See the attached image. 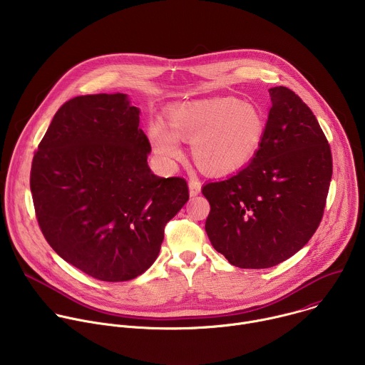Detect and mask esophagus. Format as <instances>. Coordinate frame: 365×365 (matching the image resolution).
<instances>
[{"mask_svg":"<svg viewBox=\"0 0 365 365\" xmlns=\"http://www.w3.org/2000/svg\"><path fill=\"white\" fill-rule=\"evenodd\" d=\"M189 193L190 196H196L200 193V182L196 178L189 179Z\"/></svg>","mask_w":365,"mask_h":365,"instance_id":"esophagus-1","label":"esophagus"}]
</instances>
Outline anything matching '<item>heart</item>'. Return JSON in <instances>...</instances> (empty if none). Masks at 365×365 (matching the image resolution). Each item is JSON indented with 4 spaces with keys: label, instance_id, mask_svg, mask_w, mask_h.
<instances>
[{
    "label": "heart",
    "instance_id": "heart-1",
    "mask_svg": "<svg viewBox=\"0 0 365 365\" xmlns=\"http://www.w3.org/2000/svg\"><path fill=\"white\" fill-rule=\"evenodd\" d=\"M172 131L153 121L148 135L165 159L178 158L180 138L192 140L196 165L210 175H228L247 166L266 133L263 113L234 96H214L185 102L168 113Z\"/></svg>",
    "mask_w": 365,
    "mask_h": 365
}]
</instances>
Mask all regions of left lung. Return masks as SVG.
Here are the masks:
<instances>
[{
  "label": "left lung",
  "mask_w": 365,
  "mask_h": 365,
  "mask_svg": "<svg viewBox=\"0 0 365 365\" xmlns=\"http://www.w3.org/2000/svg\"><path fill=\"white\" fill-rule=\"evenodd\" d=\"M266 133L251 163L202 187L205 230L240 269H269L296 254L318 230L332 178L328 140L292 89L270 88Z\"/></svg>",
  "instance_id": "1"
}]
</instances>
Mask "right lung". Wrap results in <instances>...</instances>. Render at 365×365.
<instances>
[{
    "mask_svg": "<svg viewBox=\"0 0 365 365\" xmlns=\"http://www.w3.org/2000/svg\"><path fill=\"white\" fill-rule=\"evenodd\" d=\"M140 110L124 93L82 95L55 114L34 153L38 227L65 262L102 282H127L158 258L166 224L189 199L183 178L151 173Z\"/></svg>",
    "mask_w": 365,
    "mask_h": 365,
    "instance_id": "1",
    "label": "right lung"
}]
</instances>
